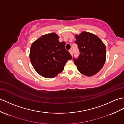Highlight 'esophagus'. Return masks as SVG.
Listing matches in <instances>:
<instances>
[{
  "label": "esophagus",
  "mask_w": 124,
  "mask_h": 124,
  "mask_svg": "<svg viewBox=\"0 0 124 124\" xmlns=\"http://www.w3.org/2000/svg\"><path fill=\"white\" fill-rule=\"evenodd\" d=\"M69 52H70V54H71V55H72V54H73V50H72V49H70V50H69Z\"/></svg>",
  "instance_id": "34e87169"
}]
</instances>
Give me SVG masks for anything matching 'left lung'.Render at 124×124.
<instances>
[{"mask_svg":"<svg viewBox=\"0 0 124 124\" xmlns=\"http://www.w3.org/2000/svg\"><path fill=\"white\" fill-rule=\"evenodd\" d=\"M80 54L78 58L73 57L77 69L80 73L91 76L101 70L106 61V48L102 41L94 34L83 31L76 35Z\"/></svg>","mask_w":124,"mask_h":124,"instance_id":"left-lung-1","label":"left lung"}]
</instances>
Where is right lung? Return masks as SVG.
<instances>
[{
	"label": "right lung",
	"instance_id": "right-lung-1",
	"mask_svg": "<svg viewBox=\"0 0 124 124\" xmlns=\"http://www.w3.org/2000/svg\"><path fill=\"white\" fill-rule=\"evenodd\" d=\"M55 33L43 35L32 43L30 58L34 69L43 77L52 78L64 70L68 60L72 58Z\"/></svg>",
	"mask_w": 124,
	"mask_h": 124
}]
</instances>
